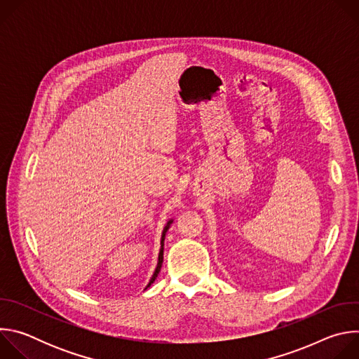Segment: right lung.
Segmentation results:
<instances>
[{
	"instance_id": "obj_1",
	"label": "right lung",
	"mask_w": 359,
	"mask_h": 359,
	"mask_svg": "<svg viewBox=\"0 0 359 359\" xmlns=\"http://www.w3.org/2000/svg\"><path fill=\"white\" fill-rule=\"evenodd\" d=\"M173 223V220H169L168 222V224L165 226V229H163V233H162V240H161V251H159V260H158V266H156V270H155V273H153V276H151V278H150V281H149V284L146 285V288L147 287H150L151 285V283L156 280V277H158V274H159V271H161V269H162V263H163V245H165V236H166V231L169 230V227H170V224ZM144 288V290H146Z\"/></svg>"
}]
</instances>
